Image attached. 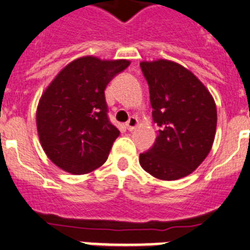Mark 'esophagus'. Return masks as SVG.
<instances>
[{
	"label": "esophagus",
	"instance_id": "34e87169",
	"mask_svg": "<svg viewBox=\"0 0 250 250\" xmlns=\"http://www.w3.org/2000/svg\"><path fill=\"white\" fill-rule=\"evenodd\" d=\"M138 124H139L138 119H136L135 116H131V118H130L126 123V129L129 130V131H132V130L138 126Z\"/></svg>",
	"mask_w": 250,
	"mask_h": 250
}]
</instances>
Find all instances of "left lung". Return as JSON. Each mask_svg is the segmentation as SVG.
I'll use <instances>...</instances> for the list:
<instances>
[{
	"mask_svg": "<svg viewBox=\"0 0 250 250\" xmlns=\"http://www.w3.org/2000/svg\"><path fill=\"white\" fill-rule=\"evenodd\" d=\"M149 83L152 120L160 127L141 167L160 180L189 175L202 164L216 130V106L204 83L188 68L169 60L143 61Z\"/></svg>",
	"mask_w": 250,
	"mask_h": 250,
	"instance_id": "8db88e82",
	"label": "left lung"
}]
</instances>
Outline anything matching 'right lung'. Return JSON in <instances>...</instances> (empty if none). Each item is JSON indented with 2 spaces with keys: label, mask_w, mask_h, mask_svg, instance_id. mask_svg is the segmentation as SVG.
<instances>
[{
  "label": "right lung",
  "mask_w": 250,
  "mask_h": 250,
  "mask_svg": "<svg viewBox=\"0 0 250 250\" xmlns=\"http://www.w3.org/2000/svg\"><path fill=\"white\" fill-rule=\"evenodd\" d=\"M129 60H74L46 87L37 105L39 139L47 158L70 174H86L107 160L120 131L107 119L105 89Z\"/></svg>",
  "instance_id": "1"
}]
</instances>
